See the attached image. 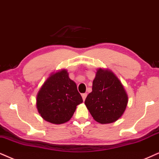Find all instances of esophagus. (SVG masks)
Here are the masks:
<instances>
[{
    "label": "esophagus",
    "mask_w": 159,
    "mask_h": 159,
    "mask_svg": "<svg viewBox=\"0 0 159 159\" xmlns=\"http://www.w3.org/2000/svg\"><path fill=\"white\" fill-rule=\"evenodd\" d=\"M81 96H82V98H83V100H85L86 96H87V94H86V93H84V94H82Z\"/></svg>",
    "instance_id": "esophagus-1"
}]
</instances>
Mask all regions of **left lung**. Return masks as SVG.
<instances>
[{"mask_svg":"<svg viewBox=\"0 0 159 159\" xmlns=\"http://www.w3.org/2000/svg\"><path fill=\"white\" fill-rule=\"evenodd\" d=\"M127 103V94L116 76L108 70H98L92 91L85 100L94 120L101 124L115 122L123 114Z\"/></svg>","mask_w":159,"mask_h":159,"instance_id":"1","label":"left lung"}]
</instances>
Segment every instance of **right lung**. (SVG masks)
Masks as SVG:
<instances>
[{"label":"right lung","mask_w":159,"mask_h":159,"mask_svg":"<svg viewBox=\"0 0 159 159\" xmlns=\"http://www.w3.org/2000/svg\"><path fill=\"white\" fill-rule=\"evenodd\" d=\"M83 102L77 86L63 70L48 78L37 97V107L42 117L53 124H62L73 116L76 106Z\"/></svg>","instance_id":"obj_1"}]
</instances>
